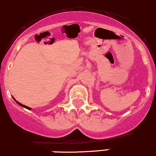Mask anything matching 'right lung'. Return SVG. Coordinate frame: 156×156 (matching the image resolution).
Returning a JSON list of instances; mask_svg holds the SVG:
<instances>
[{
    "label": "right lung",
    "instance_id": "add662e5",
    "mask_svg": "<svg viewBox=\"0 0 156 156\" xmlns=\"http://www.w3.org/2000/svg\"><path fill=\"white\" fill-rule=\"evenodd\" d=\"M13 98V97H12ZM14 100L15 101H16V103L18 104H19L20 106H21V107H24V108H26V109H29V110H30V109H32V108H30V107H27V106H26V105H23V104H20V102H18V101H17L16 100H15V99L14 98Z\"/></svg>",
    "mask_w": 156,
    "mask_h": 156
}]
</instances>
